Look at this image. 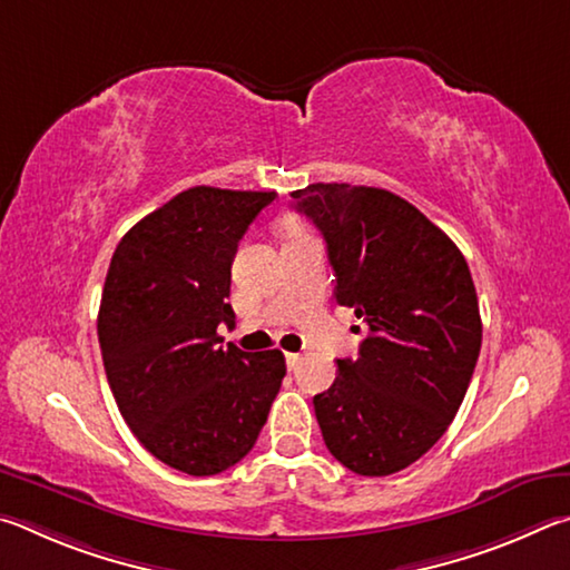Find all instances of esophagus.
Wrapping results in <instances>:
<instances>
[{
  "label": "esophagus",
  "mask_w": 570,
  "mask_h": 570,
  "mask_svg": "<svg viewBox=\"0 0 570 570\" xmlns=\"http://www.w3.org/2000/svg\"><path fill=\"white\" fill-rule=\"evenodd\" d=\"M301 361H303L301 353H285V363H287V367H291V371H293V367H297V363H301Z\"/></svg>",
  "instance_id": "34e87169"
}]
</instances>
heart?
<instances>
[{"label": "heart", "instance_id": "heart-1", "mask_svg": "<svg viewBox=\"0 0 570 570\" xmlns=\"http://www.w3.org/2000/svg\"><path fill=\"white\" fill-rule=\"evenodd\" d=\"M283 229H285V235H287V237H291V235H301V233H303L301 223H295V219H285V223H283Z\"/></svg>", "mask_w": 570, "mask_h": 570}]
</instances>
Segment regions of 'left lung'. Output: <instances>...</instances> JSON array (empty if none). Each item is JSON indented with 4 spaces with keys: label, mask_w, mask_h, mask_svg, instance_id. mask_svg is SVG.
I'll use <instances>...</instances> for the list:
<instances>
[{
    "label": "left lung",
    "mask_w": 570,
    "mask_h": 570,
    "mask_svg": "<svg viewBox=\"0 0 570 570\" xmlns=\"http://www.w3.org/2000/svg\"><path fill=\"white\" fill-rule=\"evenodd\" d=\"M321 229L335 303L363 317L361 355L315 395L323 441L357 475L403 471L441 441L481 353V311L461 249L381 187L315 183L291 195Z\"/></svg>",
    "instance_id": "left-lung-1"
}]
</instances>
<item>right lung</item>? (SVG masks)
Returning a JSON list of instances; mask_svg holds the SVG:
<instances>
[{"label":"right lung","mask_w":570,"mask_h":570,"mask_svg":"<svg viewBox=\"0 0 570 570\" xmlns=\"http://www.w3.org/2000/svg\"><path fill=\"white\" fill-rule=\"evenodd\" d=\"M277 193L189 187L119 239L97 335L119 413L157 461L215 475L253 451L285 377L279 351L223 345L237 243Z\"/></svg>","instance_id":"right-lung-1"}]
</instances>
